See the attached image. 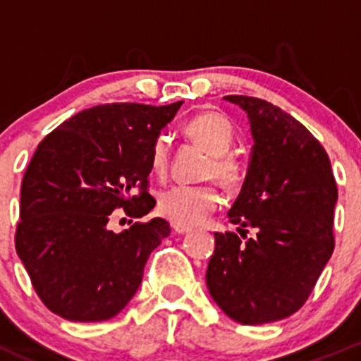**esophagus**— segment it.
<instances>
[{"label":"esophagus","mask_w":361,"mask_h":361,"mask_svg":"<svg viewBox=\"0 0 361 361\" xmlns=\"http://www.w3.org/2000/svg\"><path fill=\"white\" fill-rule=\"evenodd\" d=\"M173 231L176 232V234H188V232L192 231V227H188V225H181V224H173Z\"/></svg>","instance_id":"1"}]
</instances>
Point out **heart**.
Segmentation results:
<instances>
[{"label": "heart", "mask_w": 361, "mask_h": 361, "mask_svg": "<svg viewBox=\"0 0 361 361\" xmlns=\"http://www.w3.org/2000/svg\"><path fill=\"white\" fill-rule=\"evenodd\" d=\"M185 133L211 154L204 176L216 178L228 188L241 183L245 178V166L234 154L228 152L234 143V129L224 115L214 111L199 113L185 123ZM169 137L166 134H159L150 150L152 171L160 178L166 176L169 171ZM220 192L214 185L178 183L160 192L157 206L159 213L167 220L181 225H195L213 213L220 206Z\"/></svg>", "instance_id": "b5f03b06"}]
</instances>
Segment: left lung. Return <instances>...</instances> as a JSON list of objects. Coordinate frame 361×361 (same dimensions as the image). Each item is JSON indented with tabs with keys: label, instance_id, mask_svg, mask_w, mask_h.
<instances>
[{
	"label": "left lung",
	"instance_id": "1",
	"mask_svg": "<svg viewBox=\"0 0 361 361\" xmlns=\"http://www.w3.org/2000/svg\"><path fill=\"white\" fill-rule=\"evenodd\" d=\"M224 99L246 111L255 145L228 211L241 235L214 232L206 285L228 318L262 325L297 312L332 257L337 187L325 148L292 115L258 97Z\"/></svg>",
	"mask_w": 361,
	"mask_h": 361
}]
</instances>
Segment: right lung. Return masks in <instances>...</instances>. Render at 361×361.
<instances>
[{"label": "right lung", "instance_id": "obj_1", "mask_svg": "<svg viewBox=\"0 0 361 361\" xmlns=\"http://www.w3.org/2000/svg\"><path fill=\"white\" fill-rule=\"evenodd\" d=\"M181 103L92 106L36 148L20 187L16 250L38 297L61 318L104 322L140 288L148 257L169 235V224L154 218L116 234L108 221L118 207L133 218L154 209L152 143Z\"/></svg>", "mask_w": 361, "mask_h": 361}]
</instances>
